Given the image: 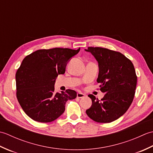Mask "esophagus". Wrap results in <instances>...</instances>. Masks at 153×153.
Returning <instances> with one entry per match:
<instances>
[{
    "instance_id": "esophagus-1",
    "label": "esophagus",
    "mask_w": 153,
    "mask_h": 153,
    "mask_svg": "<svg viewBox=\"0 0 153 153\" xmlns=\"http://www.w3.org/2000/svg\"><path fill=\"white\" fill-rule=\"evenodd\" d=\"M85 97V94H83V93H82L78 92V93H77V98H79V99L84 98V97Z\"/></svg>"
}]
</instances>
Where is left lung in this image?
<instances>
[{"label": "left lung", "mask_w": 153, "mask_h": 153, "mask_svg": "<svg viewBox=\"0 0 153 153\" xmlns=\"http://www.w3.org/2000/svg\"><path fill=\"white\" fill-rule=\"evenodd\" d=\"M99 64L97 82L105 95L100 100L89 95L92 105L86 110L91 119L99 123H110L124 114L134 100L137 76L130 60L119 52L101 47H88Z\"/></svg>", "instance_id": "obj_1"}]
</instances>
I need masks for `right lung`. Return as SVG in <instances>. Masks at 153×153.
<instances>
[{
  "mask_svg": "<svg viewBox=\"0 0 153 153\" xmlns=\"http://www.w3.org/2000/svg\"><path fill=\"white\" fill-rule=\"evenodd\" d=\"M79 51L80 48L41 49L23 60L16 74V97L30 118L39 122H53L64 113L67 100L76 98L77 93L71 89L55 93L54 83Z\"/></svg>",
  "mask_w": 153,
  "mask_h": 153,
  "instance_id": "obj_1",
  "label": "right lung"
}]
</instances>
